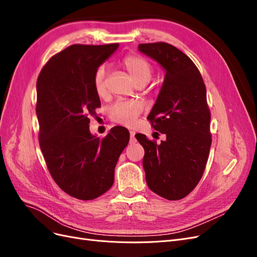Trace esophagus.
Instances as JSON below:
<instances>
[{"instance_id":"1","label":"esophagus","mask_w":257,"mask_h":257,"mask_svg":"<svg viewBox=\"0 0 257 257\" xmlns=\"http://www.w3.org/2000/svg\"><path fill=\"white\" fill-rule=\"evenodd\" d=\"M130 137H131V143H135V132L131 131L130 132Z\"/></svg>"}]
</instances>
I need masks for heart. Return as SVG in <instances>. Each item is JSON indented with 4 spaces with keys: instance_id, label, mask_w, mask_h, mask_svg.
<instances>
[{
    "instance_id": "obj_1",
    "label": "heart",
    "mask_w": 257,
    "mask_h": 257,
    "mask_svg": "<svg viewBox=\"0 0 257 257\" xmlns=\"http://www.w3.org/2000/svg\"><path fill=\"white\" fill-rule=\"evenodd\" d=\"M123 65L125 66L132 78L137 84H144L150 80L153 74V67L147 59L138 54L131 53L124 57ZM93 87L98 95H104L106 92V67L100 65L93 75ZM143 111V105L135 100H116L113 103L108 113L112 121L124 126H132L137 116Z\"/></svg>"
}]
</instances>
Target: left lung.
<instances>
[{"instance_id":"obj_1","label":"left lung","mask_w":257,"mask_h":257,"mask_svg":"<svg viewBox=\"0 0 257 257\" xmlns=\"http://www.w3.org/2000/svg\"><path fill=\"white\" fill-rule=\"evenodd\" d=\"M138 49L165 69L164 82L147 119L166 139L158 145L146 135H135L145 149L146 181L158 195L178 200L198 184L211 147L206 85L193 61L175 46L139 44Z\"/></svg>"}]
</instances>
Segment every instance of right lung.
I'll return each mask as SVG.
<instances>
[{"instance_id": "add662e5", "label": "right lung", "mask_w": 257, "mask_h": 257, "mask_svg": "<svg viewBox=\"0 0 257 257\" xmlns=\"http://www.w3.org/2000/svg\"><path fill=\"white\" fill-rule=\"evenodd\" d=\"M118 47L72 45L51 57L37 79L41 150L53 180L77 199H94L111 188L116 162L130 141L123 126L104 138L89 130L100 107L93 75Z\"/></svg>"}]
</instances>
